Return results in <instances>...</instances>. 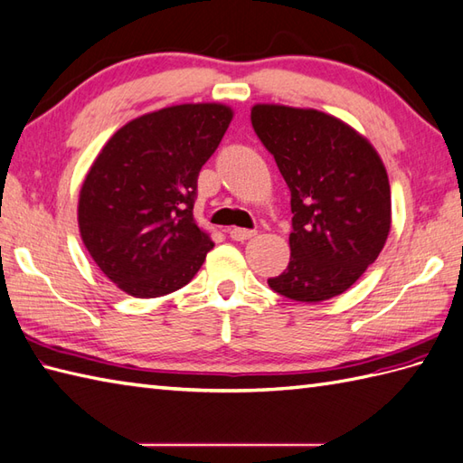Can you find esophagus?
Returning a JSON list of instances; mask_svg holds the SVG:
<instances>
[{"mask_svg":"<svg viewBox=\"0 0 463 463\" xmlns=\"http://www.w3.org/2000/svg\"><path fill=\"white\" fill-rule=\"evenodd\" d=\"M256 234V231H249V229H239V227H232V229H229V236L232 241H249V239H252V236Z\"/></svg>","mask_w":463,"mask_h":463,"instance_id":"34e87169","label":"esophagus"}]
</instances>
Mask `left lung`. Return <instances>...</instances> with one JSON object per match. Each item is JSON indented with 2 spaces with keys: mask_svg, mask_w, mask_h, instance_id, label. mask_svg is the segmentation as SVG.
<instances>
[{
  "mask_svg": "<svg viewBox=\"0 0 463 463\" xmlns=\"http://www.w3.org/2000/svg\"><path fill=\"white\" fill-rule=\"evenodd\" d=\"M250 122L292 193L288 268L268 286L324 302L359 280L391 231V187L367 139L333 116L256 104Z\"/></svg>",
  "mask_w": 463,
  "mask_h": 463,
  "instance_id": "obj_1",
  "label": "left lung"
}]
</instances>
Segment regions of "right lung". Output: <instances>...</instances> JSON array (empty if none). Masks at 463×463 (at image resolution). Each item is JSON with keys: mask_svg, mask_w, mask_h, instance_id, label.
Segmentation results:
<instances>
[{"mask_svg": "<svg viewBox=\"0 0 463 463\" xmlns=\"http://www.w3.org/2000/svg\"><path fill=\"white\" fill-rule=\"evenodd\" d=\"M232 120L222 104H181L139 116L102 147L79 199L86 250L134 298L191 282L213 241L193 219L201 167Z\"/></svg>", "mask_w": 463, "mask_h": 463, "instance_id": "1", "label": "right lung"}]
</instances>
